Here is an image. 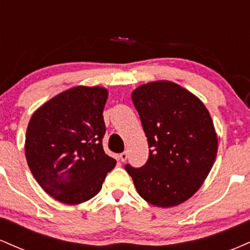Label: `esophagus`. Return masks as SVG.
<instances>
[{
  "mask_svg": "<svg viewBox=\"0 0 250 250\" xmlns=\"http://www.w3.org/2000/svg\"><path fill=\"white\" fill-rule=\"evenodd\" d=\"M128 159V154H127V151H123V153H121L120 154V160H121L122 162H125V160Z\"/></svg>",
  "mask_w": 250,
  "mask_h": 250,
  "instance_id": "obj_1",
  "label": "esophagus"
}]
</instances>
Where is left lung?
Here are the masks:
<instances>
[{
	"instance_id": "1",
	"label": "left lung",
	"mask_w": 250,
	"mask_h": 250,
	"mask_svg": "<svg viewBox=\"0 0 250 250\" xmlns=\"http://www.w3.org/2000/svg\"><path fill=\"white\" fill-rule=\"evenodd\" d=\"M149 146L141 168L125 166L137 193L156 207H175L199 190L217 154V135L202 101L171 81L131 93Z\"/></svg>"
}]
</instances>
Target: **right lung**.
Here are the masks:
<instances>
[{"instance_id": "add662e5", "label": "right lung", "mask_w": 250, "mask_h": 250, "mask_svg": "<svg viewBox=\"0 0 250 250\" xmlns=\"http://www.w3.org/2000/svg\"><path fill=\"white\" fill-rule=\"evenodd\" d=\"M108 90L77 85L54 96L31 116L25 157L43 190L65 205H79L101 190L116 161L102 147Z\"/></svg>"}]
</instances>
